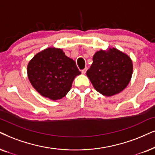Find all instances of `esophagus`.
<instances>
[{"instance_id":"1","label":"esophagus","mask_w":155,"mask_h":155,"mask_svg":"<svg viewBox=\"0 0 155 155\" xmlns=\"http://www.w3.org/2000/svg\"><path fill=\"white\" fill-rule=\"evenodd\" d=\"M87 68H84V69L81 70V73L84 74H85L86 72H87Z\"/></svg>"}]
</instances>
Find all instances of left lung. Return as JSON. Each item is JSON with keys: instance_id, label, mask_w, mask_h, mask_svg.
Wrapping results in <instances>:
<instances>
[{"instance_id": "obj_1", "label": "left lung", "mask_w": 155, "mask_h": 155, "mask_svg": "<svg viewBox=\"0 0 155 155\" xmlns=\"http://www.w3.org/2000/svg\"><path fill=\"white\" fill-rule=\"evenodd\" d=\"M132 72V61L130 56L117 48H110L95 53L87 75L98 92L111 97L127 87Z\"/></svg>"}]
</instances>
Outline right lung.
Segmentation results:
<instances>
[{"label": "right lung", "instance_id": "right-lung-1", "mask_svg": "<svg viewBox=\"0 0 155 155\" xmlns=\"http://www.w3.org/2000/svg\"><path fill=\"white\" fill-rule=\"evenodd\" d=\"M27 73L33 87L54 101L65 97L76 76L81 74L75 61L57 48H46L35 55L28 64Z\"/></svg>", "mask_w": 155, "mask_h": 155}]
</instances>
